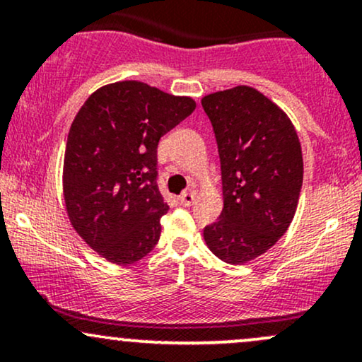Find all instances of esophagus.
I'll list each match as a JSON object with an SVG mask.
<instances>
[{
    "mask_svg": "<svg viewBox=\"0 0 362 362\" xmlns=\"http://www.w3.org/2000/svg\"><path fill=\"white\" fill-rule=\"evenodd\" d=\"M194 201H195V192H184L180 195V197H178V202H180V204L185 206V207L192 206Z\"/></svg>",
    "mask_w": 362,
    "mask_h": 362,
    "instance_id": "esophagus-1",
    "label": "esophagus"
}]
</instances>
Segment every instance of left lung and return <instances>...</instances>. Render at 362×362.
<instances>
[{
  "label": "left lung",
  "instance_id": "obj_1",
  "mask_svg": "<svg viewBox=\"0 0 362 362\" xmlns=\"http://www.w3.org/2000/svg\"><path fill=\"white\" fill-rule=\"evenodd\" d=\"M221 161L223 211L204 228L218 259L247 264L277 243L296 213L303 185L301 143L286 112L252 86L202 98Z\"/></svg>",
  "mask_w": 362,
  "mask_h": 362
}]
</instances>
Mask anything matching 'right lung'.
<instances>
[{"label": "right lung", "instance_id": "right-lung-1", "mask_svg": "<svg viewBox=\"0 0 362 362\" xmlns=\"http://www.w3.org/2000/svg\"><path fill=\"white\" fill-rule=\"evenodd\" d=\"M195 110L143 81L102 86L78 110L68 134L62 192L83 242L112 264H134L155 248L168 211L156 185L160 138Z\"/></svg>", "mask_w": 362, "mask_h": 362}]
</instances>
